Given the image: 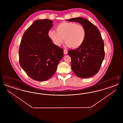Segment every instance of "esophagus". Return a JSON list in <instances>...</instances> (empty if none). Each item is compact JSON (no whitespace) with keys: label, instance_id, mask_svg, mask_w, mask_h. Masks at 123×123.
<instances>
[{"label":"esophagus","instance_id":"esophagus-1","mask_svg":"<svg viewBox=\"0 0 123 123\" xmlns=\"http://www.w3.org/2000/svg\"><path fill=\"white\" fill-rule=\"evenodd\" d=\"M64 54H67L68 53V51H67V50L64 49Z\"/></svg>","mask_w":123,"mask_h":123}]
</instances>
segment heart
Returning a JSON list of instances; mask_svg holds the SVG:
<instances>
[{
    "label": "heart",
    "mask_w": 123,
    "mask_h": 123,
    "mask_svg": "<svg viewBox=\"0 0 123 123\" xmlns=\"http://www.w3.org/2000/svg\"><path fill=\"white\" fill-rule=\"evenodd\" d=\"M56 29V31L50 30L48 35L57 46H60L64 40L67 47L76 49L81 47L85 40L86 29L76 23L63 22L59 24Z\"/></svg>",
    "instance_id": "heart-1"
}]
</instances>
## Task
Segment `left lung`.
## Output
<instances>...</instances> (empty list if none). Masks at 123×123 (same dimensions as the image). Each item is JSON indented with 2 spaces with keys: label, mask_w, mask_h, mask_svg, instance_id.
<instances>
[{
  "label": "left lung",
  "mask_w": 123,
  "mask_h": 123,
  "mask_svg": "<svg viewBox=\"0 0 123 123\" xmlns=\"http://www.w3.org/2000/svg\"><path fill=\"white\" fill-rule=\"evenodd\" d=\"M67 21L81 24L86 31L85 40L82 46L68 52L71 59V69L80 78L93 76L98 72L105 57L104 41L99 30L84 18H74Z\"/></svg>",
  "instance_id": "obj_1"
}]
</instances>
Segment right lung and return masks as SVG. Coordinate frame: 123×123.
Here are the masks:
<instances>
[{
	"mask_svg": "<svg viewBox=\"0 0 123 123\" xmlns=\"http://www.w3.org/2000/svg\"><path fill=\"white\" fill-rule=\"evenodd\" d=\"M53 22L35 21L24 33L19 50V63L27 74L38 81L49 79L64 56V50L52 42L48 32Z\"/></svg>",
	"mask_w": 123,
	"mask_h": 123,
	"instance_id": "right-lung-1",
	"label": "right lung"
}]
</instances>
